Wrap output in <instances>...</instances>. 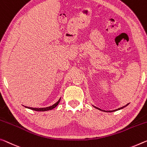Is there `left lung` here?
I'll return each mask as SVG.
<instances>
[{"label":"left lung","mask_w":147,"mask_h":147,"mask_svg":"<svg viewBox=\"0 0 147 147\" xmlns=\"http://www.w3.org/2000/svg\"><path fill=\"white\" fill-rule=\"evenodd\" d=\"M127 105L128 104H127L125 106H124V107H121V108H119V109H116V110H114V111H108V112H114V111H118V110H120V109H123V108H124L125 107H126V106H127ZM95 108L96 109H99V110H101V109H99V108H97V107H95ZM102 111H105H105H103V110H101ZM106 112H107V111H106Z\"/></svg>","instance_id":"left-lung-1"}]
</instances>
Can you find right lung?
<instances>
[{
    "label": "right lung",
    "instance_id": "right-lung-1",
    "mask_svg": "<svg viewBox=\"0 0 147 147\" xmlns=\"http://www.w3.org/2000/svg\"><path fill=\"white\" fill-rule=\"evenodd\" d=\"M60 100H61V98L59 99V101H58L57 103H55L54 105H53L52 106L46 107V108H32V107H27V108H28V109H32V110L35 111H50V110H52V109H54L55 107H56L57 106V105L59 104V103Z\"/></svg>",
    "mask_w": 147,
    "mask_h": 147
}]
</instances>
